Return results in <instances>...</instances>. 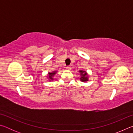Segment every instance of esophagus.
<instances>
[{
    "label": "esophagus",
    "instance_id": "34e87169",
    "mask_svg": "<svg viewBox=\"0 0 133 133\" xmlns=\"http://www.w3.org/2000/svg\"><path fill=\"white\" fill-rule=\"evenodd\" d=\"M66 68L67 69H68V70H70L71 67H70V66H67L66 67Z\"/></svg>",
    "mask_w": 133,
    "mask_h": 133
}]
</instances>
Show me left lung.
Masks as SVG:
<instances>
[{
	"instance_id": "left-lung-1",
	"label": "left lung",
	"mask_w": 133,
	"mask_h": 133,
	"mask_svg": "<svg viewBox=\"0 0 133 133\" xmlns=\"http://www.w3.org/2000/svg\"><path fill=\"white\" fill-rule=\"evenodd\" d=\"M79 72L80 73V75H81L80 80L83 82L88 81V76H87V74L86 72L83 70H80Z\"/></svg>"
}]
</instances>
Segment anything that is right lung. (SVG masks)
I'll return each mask as SVG.
<instances>
[{"mask_svg":"<svg viewBox=\"0 0 133 133\" xmlns=\"http://www.w3.org/2000/svg\"><path fill=\"white\" fill-rule=\"evenodd\" d=\"M56 74V71H53L52 73H49V79L53 80V76Z\"/></svg>","mask_w":133,"mask_h":133,"instance_id":"add662e5","label":"right lung"}]
</instances>
